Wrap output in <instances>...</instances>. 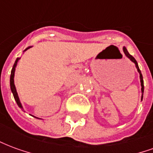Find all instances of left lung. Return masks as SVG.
<instances>
[{"label":"left lung","instance_id":"obj_1","mask_svg":"<svg viewBox=\"0 0 153 153\" xmlns=\"http://www.w3.org/2000/svg\"><path fill=\"white\" fill-rule=\"evenodd\" d=\"M123 50H124V52H125V56L128 57L129 60H131L132 62H134V63L135 64V66H136V68H137V70H138V72L139 73V77H140V82H141V87H142V97H141V100H143V91H144V86H143V75H142L141 74V71H140V70H139V67H138V63H137V61H136V60H135L134 57L132 56L130 54L128 53V51H127V49L125 48V47H123Z\"/></svg>","mask_w":153,"mask_h":153}]
</instances>
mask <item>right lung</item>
<instances>
[{
    "instance_id": "1",
    "label": "right lung",
    "mask_w": 153,
    "mask_h": 153,
    "mask_svg": "<svg viewBox=\"0 0 153 153\" xmlns=\"http://www.w3.org/2000/svg\"><path fill=\"white\" fill-rule=\"evenodd\" d=\"M30 47H31L26 48L25 51L28 50V48H30ZM19 60V58H17L16 60H15V64H14V65H13V68H12V70H11V74H10V89H11V92L12 93H13V96H14V97H15V100L16 101V102H17V105H18L21 109H23V106H22L21 103H20V101H19V96H18V93H17V91H16V88H15V82H14L15 67H16V65H17V63H18ZM35 118H37V117H35Z\"/></svg>"
}]
</instances>
